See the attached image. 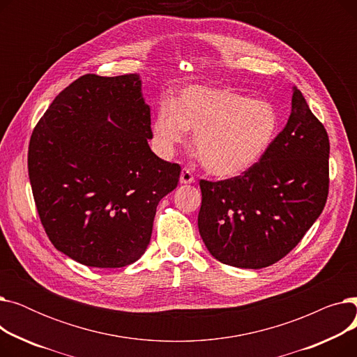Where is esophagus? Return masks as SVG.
<instances>
[{"instance_id":"obj_1","label":"esophagus","mask_w":357,"mask_h":357,"mask_svg":"<svg viewBox=\"0 0 357 357\" xmlns=\"http://www.w3.org/2000/svg\"><path fill=\"white\" fill-rule=\"evenodd\" d=\"M179 182L183 183V185H186V183H194V182H195V178H194V175H192V172L190 171V169H186V167L182 169Z\"/></svg>"}]
</instances>
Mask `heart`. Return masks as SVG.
<instances>
[{"instance_id": "obj_1", "label": "heart", "mask_w": 357, "mask_h": 357, "mask_svg": "<svg viewBox=\"0 0 357 357\" xmlns=\"http://www.w3.org/2000/svg\"><path fill=\"white\" fill-rule=\"evenodd\" d=\"M280 127L273 104L207 85L183 88L162 102L150 126L156 152L171 158L194 133V147L208 174L234 178L252 169L272 146Z\"/></svg>"}]
</instances>
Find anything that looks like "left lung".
Listing matches in <instances>:
<instances>
[{
	"mask_svg": "<svg viewBox=\"0 0 357 357\" xmlns=\"http://www.w3.org/2000/svg\"><path fill=\"white\" fill-rule=\"evenodd\" d=\"M330 142L292 86L291 116L265 156L226 181H201L198 230L224 265L260 269L287 256L320 217L328 195Z\"/></svg>",
	"mask_w": 357,
	"mask_h": 357,
	"instance_id": "obj_1",
	"label": "left lung"
}]
</instances>
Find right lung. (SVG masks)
I'll return each mask as SVG.
<instances>
[{"mask_svg": "<svg viewBox=\"0 0 357 357\" xmlns=\"http://www.w3.org/2000/svg\"><path fill=\"white\" fill-rule=\"evenodd\" d=\"M149 139L150 107L137 73H88L53 100L33 130L29 178L56 249L91 268L140 259L158 204L181 174Z\"/></svg>", "mask_w": 357, "mask_h": 357, "instance_id": "1", "label": "right lung"}]
</instances>
